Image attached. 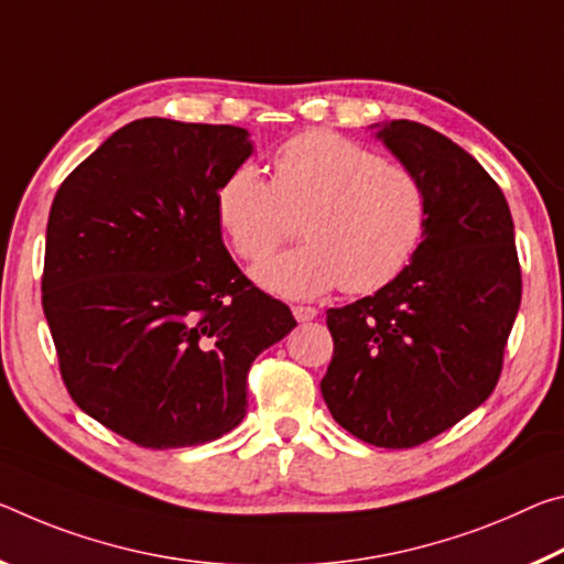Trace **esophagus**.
<instances>
[{
	"label": "esophagus",
	"instance_id": "1",
	"mask_svg": "<svg viewBox=\"0 0 564 564\" xmlns=\"http://www.w3.org/2000/svg\"><path fill=\"white\" fill-rule=\"evenodd\" d=\"M292 315H294V319H297V322H310V319H315L319 312L315 307H304V304H294Z\"/></svg>",
	"mask_w": 564,
	"mask_h": 564
}]
</instances>
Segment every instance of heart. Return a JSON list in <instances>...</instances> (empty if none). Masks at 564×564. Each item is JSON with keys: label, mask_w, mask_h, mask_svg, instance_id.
Returning a JSON list of instances; mask_svg holds the SVG:
<instances>
[{"label": "heart", "mask_w": 564, "mask_h": 564, "mask_svg": "<svg viewBox=\"0 0 564 564\" xmlns=\"http://www.w3.org/2000/svg\"><path fill=\"white\" fill-rule=\"evenodd\" d=\"M302 217L307 242L257 267L254 280L292 300L339 284L369 294L417 252L427 195L412 170L325 129L284 142L272 156V182L242 164L217 189L219 225L247 262L272 254Z\"/></svg>", "instance_id": "heart-1"}]
</instances>
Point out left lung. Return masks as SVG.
I'll return each instance as SVG.
<instances>
[{
  "instance_id": "obj_1",
  "label": "left lung",
  "mask_w": 564,
  "mask_h": 564,
  "mask_svg": "<svg viewBox=\"0 0 564 564\" xmlns=\"http://www.w3.org/2000/svg\"><path fill=\"white\" fill-rule=\"evenodd\" d=\"M427 195L412 262L390 284L327 310L335 352L322 397L347 432L404 449L492 394L522 300L510 207L473 154L410 119L375 124Z\"/></svg>"
}]
</instances>
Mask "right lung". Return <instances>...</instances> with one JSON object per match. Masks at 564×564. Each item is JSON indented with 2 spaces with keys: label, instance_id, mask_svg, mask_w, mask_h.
Here are the masks:
<instances>
[{
  "label": "right lung",
  "instance_id": "add662e5",
  "mask_svg": "<svg viewBox=\"0 0 564 564\" xmlns=\"http://www.w3.org/2000/svg\"><path fill=\"white\" fill-rule=\"evenodd\" d=\"M249 154L242 127L147 117L54 195L42 307L62 380L79 410L140 447L235 430L254 357L297 327L221 242L217 189Z\"/></svg>",
  "mask_w": 564,
  "mask_h": 564
}]
</instances>
